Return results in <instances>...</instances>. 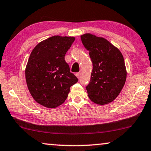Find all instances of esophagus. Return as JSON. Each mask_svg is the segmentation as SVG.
Instances as JSON below:
<instances>
[{"mask_svg":"<svg viewBox=\"0 0 151 151\" xmlns=\"http://www.w3.org/2000/svg\"><path fill=\"white\" fill-rule=\"evenodd\" d=\"M75 75L76 76V77H77L78 78H80V76H81V73H76V74H75Z\"/></svg>","mask_w":151,"mask_h":151,"instance_id":"34e87169","label":"esophagus"}]
</instances>
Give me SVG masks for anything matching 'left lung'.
<instances>
[{
	"instance_id": "8db88e82",
	"label": "left lung",
	"mask_w": 151,
	"mask_h": 151,
	"mask_svg": "<svg viewBox=\"0 0 151 151\" xmlns=\"http://www.w3.org/2000/svg\"><path fill=\"white\" fill-rule=\"evenodd\" d=\"M88 50L93 69L86 90L94 103L105 105L116 99L126 81L124 60L120 50L103 37L90 33L81 36Z\"/></svg>"
}]
</instances>
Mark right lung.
<instances>
[{
    "mask_svg": "<svg viewBox=\"0 0 151 151\" xmlns=\"http://www.w3.org/2000/svg\"><path fill=\"white\" fill-rule=\"evenodd\" d=\"M75 40L55 35L40 42L31 52L25 70L27 87L34 100L44 107L61 105L70 87L78 81L64 57Z\"/></svg>",
    "mask_w": 151,
    "mask_h": 151,
    "instance_id": "1",
    "label": "right lung"
}]
</instances>
